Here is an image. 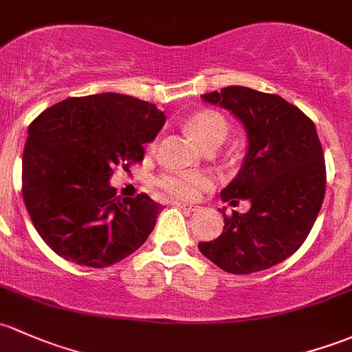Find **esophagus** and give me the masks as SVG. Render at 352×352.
<instances>
[{"label": "esophagus", "instance_id": "esophagus-1", "mask_svg": "<svg viewBox=\"0 0 352 352\" xmlns=\"http://www.w3.org/2000/svg\"><path fill=\"white\" fill-rule=\"evenodd\" d=\"M173 206L175 207H179V209H182V210H187V212H195V210H199V206H195V204H187V202H173Z\"/></svg>", "mask_w": 352, "mask_h": 352}]
</instances>
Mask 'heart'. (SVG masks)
Returning <instances> with one entry per match:
<instances>
[{
  "label": "heart",
  "instance_id": "1",
  "mask_svg": "<svg viewBox=\"0 0 352 352\" xmlns=\"http://www.w3.org/2000/svg\"><path fill=\"white\" fill-rule=\"evenodd\" d=\"M187 129L194 136L195 142L204 148L212 143L221 145L228 136L229 126L226 118L217 111H201L187 121ZM207 184H209V179L204 173L197 172L165 173L158 180V186L170 195L179 199L194 197Z\"/></svg>",
  "mask_w": 352,
  "mask_h": 352
}]
</instances>
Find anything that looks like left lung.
Instances as JSON below:
<instances>
[{"label": "left lung", "mask_w": 352, "mask_h": 352, "mask_svg": "<svg viewBox=\"0 0 352 352\" xmlns=\"http://www.w3.org/2000/svg\"><path fill=\"white\" fill-rule=\"evenodd\" d=\"M202 101L232 114L246 131V153L238 175L221 192L244 214L224 216L214 241L199 243L207 260L232 275H250L295 253L317 219L325 194L324 151L316 124L275 94L243 86L207 92Z\"/></svg>", "instance_id": "left-lung-1"}]
</instances>
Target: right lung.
<instances>
[{
    "label": "right lung",
    "mask_w": 352,
    "mask_h": 352,
    "mask_svg": "<svg viewBox=\"0 0 352 352\" xmlns=\"http://www.w3.org/2000/svg\"><path fill=\"white\" fill-rule=\"evenodd\" d=\"M165 114L118 92L69 98L28 128L21 162L23 201L33 226L58 256L104 268L138 250L162 206L146 194L121 199L109 184L145 157Z\"/></svg>",
    "instance_id": "1"
}]
</instances>
